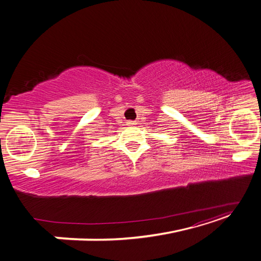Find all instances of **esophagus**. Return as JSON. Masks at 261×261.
<instances>
[{
    "instance_id": "1",
    "label": "esophagus",
    "mask_w": 261,
    "mask_h": 261,
    "mask_svg": "<svg viewBox=\"0 0 261 261\" xmlns=\"http://www.w3.org/2000/svg\"><path fill=\"white\" fill-rule=\"evenodd\" d=\"M126 124H127L128 126H135L137 123L135 121H127V123H126Z\"/></svg>"
}]
</instances>
